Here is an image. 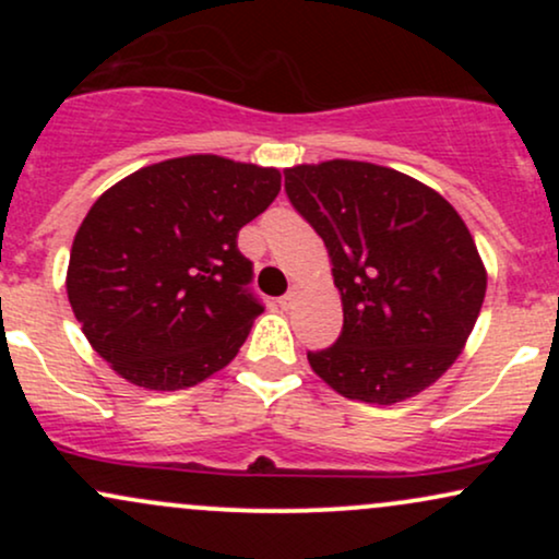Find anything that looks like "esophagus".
Masks as SVG:
<instances>
[{"mask_svg":"<svg viewBox=\"0 0 559 559\" xmlns=\"http://www.w3.org/2000/svg\"><path fill=\"white\" fill-rule=\"evenodd\" d=\"M297 297H299V292H297V288H292V292L284 294V297L278 299V305H281V307H292L294 301H297Z\"/></svg>","mask_w":559,"mask_h":559,"instance_id":"1","label":"esophagus"}]
</instances>
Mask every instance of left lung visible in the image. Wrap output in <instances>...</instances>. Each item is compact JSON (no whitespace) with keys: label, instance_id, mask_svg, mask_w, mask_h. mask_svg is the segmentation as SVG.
<instances>
[{"label":"left lung","instance_id":"8db88e82","mask_svg":"<svg viewBox=\"0 0 559 559\" xmlns=\"http://www.w3.org/2000/svg\"><path fill=\"white\" fill-rule=\"evenodd\" d=\"M342 294L344 331L310 368L346 400L396 404L452 368L486 297V265L457 210L431 186L357 159L284 170Z\"/></svg>","mask_w":559,"mask_h":559}]
</instances>
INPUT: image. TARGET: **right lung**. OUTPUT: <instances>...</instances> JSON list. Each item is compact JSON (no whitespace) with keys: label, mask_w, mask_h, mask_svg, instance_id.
<instances>
[{"label":"right lung","mask_w":559,"mask_h":559,"mask_svg":"<svg viewBox=\"0 0 559 559\" xmlns=\"http://www.w3.org/2000/svg\"><path fill=\"white\" fill-rule=\"evenodd\" d=\"M278 191V168L221 155L163 159L110 186L75 230L66 278L96 355L150 391L226 368L262 312L236 236Z\"/></svg>","instance_id":"1"}]
</instances>
